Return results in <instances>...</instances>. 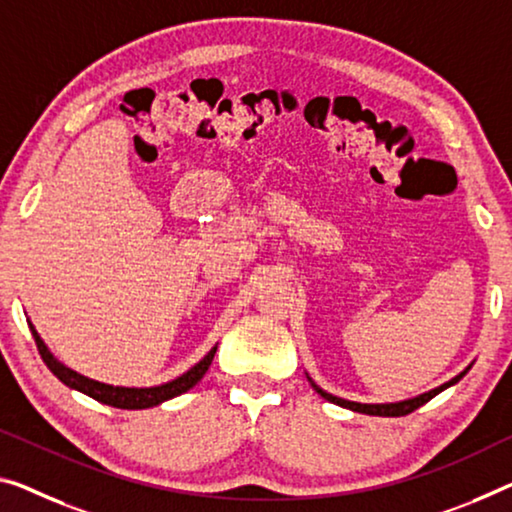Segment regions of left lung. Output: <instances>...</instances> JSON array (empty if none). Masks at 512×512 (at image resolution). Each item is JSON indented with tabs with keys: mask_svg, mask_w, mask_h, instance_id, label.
I'll return each instance as SVG.
<instances>
[{
	"mask_svg": "<svg viewBox=\"0 0 512 512\" xmlns=\"http://www.w3.org/2000/svg\"><path fill=\"white\" fill-rule=\"evenodd\" d=\"M469 368H471V364L465 368V371H460L458 375L451 377V380H448V382L439 384V387L430 389V391H426V393H419V396H414V398L396 400V403H355V400L338 398V396H334V393L320 389L318 384L311 380L309 373H306V380L311 382V387H313V391L318 393V396H322L325 400H329V403H334V405H338V407H345V410H352V412H359V414H371V416H405V414L414 412L416 407H421L423 403H428L430 398H435L437 393H442L444 389L453 387V384H458V382L462 380V377H465V375L469 373Z\"/></svg>",
	"mask_w": 512,
	"mask_h": 512,
	"instance_id": "obj_1",
	"label": "left lung"
}]
</instances>
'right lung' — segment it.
<instances>
[{"mask_svg":"<svg viewBox=\"0 0 512 512\" xmlns=\"http://www.w3.org/2000/svg\"><path fill=\"white\" fill-rule=\"evenodd\" d=\"M27 322H29L31 336H34V341H36V348H38V352H41V357L45 361V366L50 368V371L57 375L68 389L86 393V396L98 400V403L109 405V407H119V410H148V407L162 405L164 400H171V398L180 396V393L190 391L194 384L199 382L203 375H206V371L212 364V359H215V352H217V345H215V348H212L208 355L199 361V364H194L190 371L178 375L176 380H171V382L157 384V387H114V384L91 380V377H86L82 373L73 371V368H68L66 364H61V361L52 355L50 348H47L41 334L36 332V327L31 325V320H27Z\"/></svg>","mask_w":512,"mask_h":512,"instance_id":"add662e5","label":"right lung"}]
</instances>
